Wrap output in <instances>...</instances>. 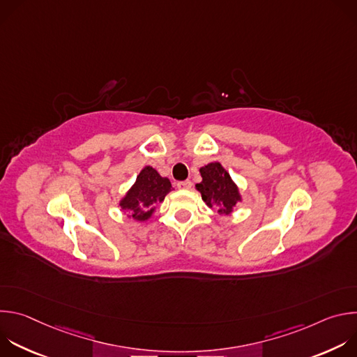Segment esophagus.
Segmentation results:
<instances>
[{"mask_svg": "<svg viewBox=\"0 0 357 357\" xmlns=\"http://www.w3.org/2000/svg\"><path fill=\"white\" fill-rule=\"evenodd\" d=\"M178 189H182V190H188L192 188V182L190 181H182V182H178L176 183Z\"/></svg>", "mask_w": 357, "mask_h": 357, "instance_id": "1", "label": "esophagus"}]
</instances>
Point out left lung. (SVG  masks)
Listing matches in <instances>:
<instances>
[{
	"mask_svg": "<svg viewBox=\"0 0 357 357\" xmlns=\"http://www.w3.org/2000/svg\"><path fill=\"white\" fill-rule=\"evenodd\" d=\"M202 182L196 183V190L202 195V200L212 209L218 208V213L229 216L234 206L243 200L237 183L220 162H209L199 169Z\"/></svg>",
	"mask_w": 357,
	"mask_h": 357,
	"instance_id": "8db88e82",
	"label": "left lung"
}]
</instances>
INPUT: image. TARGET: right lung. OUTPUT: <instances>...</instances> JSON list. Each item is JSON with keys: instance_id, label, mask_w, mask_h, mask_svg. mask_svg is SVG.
I'll use <instances>...</instances> for the list:
<instances>
[{"instance_id": "obj_1", "label": "right lung", "mask_w": 357, "mask_h": 357, "mask_svg": "<svg viewBox=\"0 0 357 357\" xmlns=\"http://www.w3.org/2000/svg\"><path fill=\"white\" fill-rule=\"evenodd\" d=\"M168 178L161 176L157 169L146 165L137 175L132 186L120 199L119 206L126 211L127 218L135 222H146L155 213L157 206L172 190Z\"/></svg>"}]
</instances>
